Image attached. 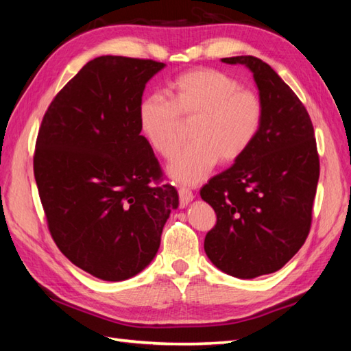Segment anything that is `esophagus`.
Segmentation results:
<instances>
[{"label": "esophagus", "instance_id": "1", "mask_svg": "<svg viewBox=\"0 0 351 351\" xmlns=\"http://www.w3.org/2000/svg\"><path fill=\"white\" fill-rule=\"evenodd\" d=\"M178 193H180V205L184 208L187 206L193 199H195V195H193V191L185 189V187H181L180 190H178Z\"/></svg>", "mask_w": 351, "mask_h": 351}]
</instances>
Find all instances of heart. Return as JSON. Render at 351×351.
<instances>
[{
  "instance_id": "obj_1",
  "label": "heart",
  "mask_w": 351,
  "mask_h": 351,
  "mask_svg": "<svg viewBox=\"0 0 351 351\" xmlns=\"http://www.w3.org/2000/svg\"><path fill=\"white\" fill-rule=\"evenodd\" d=\"M170 101L147 95L138 104V128L154 151L170 158L181 145V119L193 121V145L182 149L167 167L181 184H197L217 161L232 164L249 152L264 123L259 95L241 88L228 73L199 68L181 73L169 86Z\"/></svg>"
}]
</instances>
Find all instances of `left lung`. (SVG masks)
<instances>
[{
  "mask_svg": "<svg viewBox=\"0 0 351 351\" xmlns=\"http://www.w3.org/2000/svg\"><path fill=\"white\" fill-rule=\"evenodd\" d=\"M221 62L252 71L264 123L249 152L200 190L217 215L204 247L221 271L253 279L280 270L306 241L319 160L311 117L285 81L253 56Z\"/></svg>",
  "mask_w": 351,
  "mask_h": 351,
  "instance_id": "8db88e82",
  "label": "left lung"
}]
</instances>
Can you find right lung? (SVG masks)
Wrapping results in <instances>:
<instances>
[{
	"mask_svg": "<svg viewBox=\"0 0 351 351\" xmlns=\"http://www.w3.org/2000/svg\"><path fill=\"white\" fill-rule=\"evenodd\" d=\"M164 63L102 56L52 99L36 140L34 178L48 228L72 264L110 282L151 264L178 191L138 128L146 83Z\"/></svg>",
	"mask_w": 351,
	"mask_h": 351,
	"instance_id": "1",
	"label": "right lung"
}]
</instances>
